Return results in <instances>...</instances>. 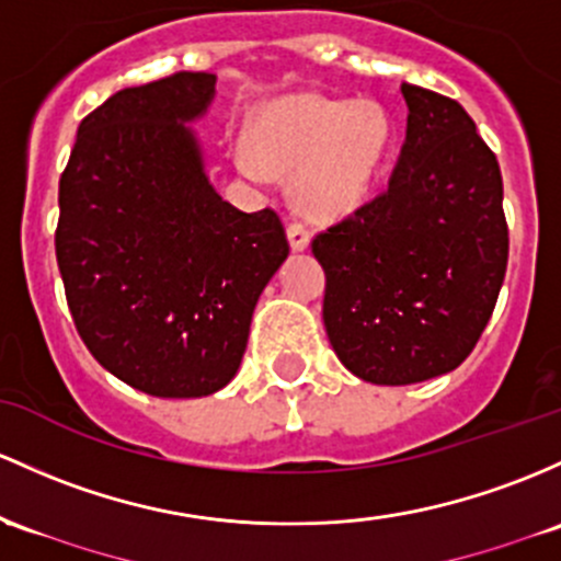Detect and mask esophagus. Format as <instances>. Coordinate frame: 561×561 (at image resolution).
<instances>
[{
    "instance_id": "obj_1",
    "label": "esophagus",
    "mask_w": 561,
    "mask_h": 561,
    "mask_svg": "<svg viewBox=\"0 0 561 561\" xmlns=\"http://www.w3.org/2000/svg\"><path fill=\"white\" fill-rule=\"evenodd\" d=\"M287 239H290V248L293 250L304 252L306 248H309L311 233H309V229H306L304 224H290V226H287Z\"/></svg>"
}]
</instances>
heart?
<instances>
[{
	"mask_svg": "<svg viewBox=\"0 0 561 561\" xmlns=\"http://www.w3.org/2000/svg\"><path fill=\"white\" fill-rule=\"evenodd\" d=\"M391 146V119L378 103L293 95L257 119V135L233 138L242 175L271 183L295 170V196L313 215L354 210L370 191Z\"/></svg>",
	"mask_w": 561,
	"mask_h": 561,
	"instance_id": "1",
	"label": "heart"
}]
</instances>
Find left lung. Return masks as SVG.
Here are the masks:
<instances>
[{
  "mask_svg": "<svg viewBox=\"0 0 561 561\" xmlns=\"http://www.w3.org/2000/svg\"><path fill=\"white\" fill-rule=\"evenodd\" d=\"M408 135L389 188L311 242L324 330L378 386L455 370L488 328L508 263L495 153L453 98L402 84Z\"/></svg>",
  "mask_w": 561,
  "mask_h": 561,
  "instance_id": "1",
  "label": "left lung"
}]
</instances>
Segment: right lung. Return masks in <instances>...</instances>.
<instances>
[{
	"label": "right lung",
	"mask_w": 561,
	"mask_h": 561,
	"mask_svg": "<svg viewBox=\"0 0 561 561\" xmlns=\"http://www.w3.org/2000/svg\"><path fill=\"white\" fill-rule=\"evenodd\" d=\"M215 73L125 88L82 119L60 175L55 255L84 346L111 375L162 399L224 389L252 311L285 263L274 210L242 213L213 188L188 122Z\"/></svg>",
	"instance_id": "obj_1"
}]
</instances>
